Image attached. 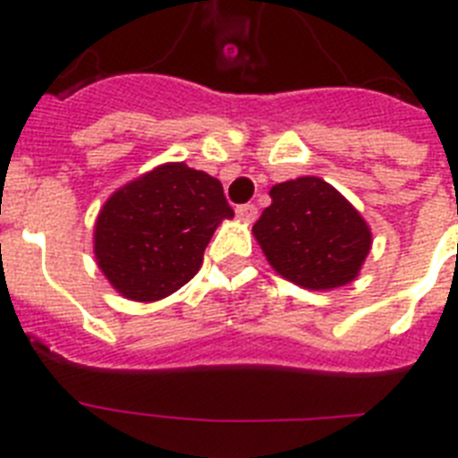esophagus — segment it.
<instances>
[{
    "mask_svg": "<svg viewBox=\"0 0 458 458\" xmlns=\"http://www.w3.org/2000/svg\"><path fill=\"white\" fill-rule=\"evenodd\" d=\"M257 213H259V210H257V206H254V204H242V206H238V208H236V216L241 217L242 222H254V220H257Z\"/></svg>",
    "mask_w": 458,
    "mask_h": 458,
    "instance_id": "34e87169",
    "label": "esophagus"
}]
</instances>
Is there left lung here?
Listing matches in <instances>:
<instances>
[{
	"label": "left lung",
	"mask_w": 458,
	"mask_h": 458,
	"mask_svg": "<svg viewBox=\"0 0 458 458\" xmlns=\"http://www.w3.org/2000/svg\"><path fill=\"white\" fill-rule=\"evenodd\" d=\"M270 199L252 233L275 273L311 291L358 277L371 232L344 194L317 176H301L273 185Z\"/></svg>",
	"instance_id": "obj_1"
}]
</instances>
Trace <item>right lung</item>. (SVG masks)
Returning a JSON list of instances; mask_svg holds the SVG:
<instances>
[{
    "label": "right lung",
    "instance_id": "add662e5",
    "mask_svg": "<svg viewBox=\"0 0 458 458\" xmlns=\"http://www.w3.org/2000/svg\"><path fill=\"white\" fill-rule=\"evenodd\" d=\"M229 217L220 181L185 163L160 165L105 201L93 252L121 295L160 301L197 275L210 236Z\"/></svg>",
    "mask_w": 458,
    "mask_h": 458
}]
</instances>
